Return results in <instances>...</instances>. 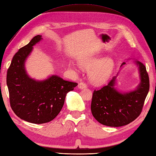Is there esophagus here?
Here are the masks:
<instances>
[{
    "mask_svg": "<svg viewBox=\"0 0 156 156\" xmlns=\"http://www.w3.org/2000/svg\"><path fill=\"white\" fill-rule=\"evenodd\" d=\"M86 87H87V85H86L83 82H80L78 84V87L79 89H83V88H85Z\"/></svg>",
    "mask_w": 156,
    "mask_h": 156,
    "instance_id": "34e87169",
    "label": "esophagus"
}]
</instances>
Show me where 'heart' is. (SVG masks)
Returning <instances> with one entry per match:
<instances>
[{
  "mask_svg": "<svg viewBox=\"0 0 156 156\" xmlns=\"http://www.w3.org/2000/svg\"><path fill=\"white\" fill-rule=\"evenodd\" d=\"M79 62L83 67H91L89 71V76L95 83L105 82L109 78L114 67L112 58L105 57L101 59L98 53H93L81 57Z\"/></svg>",
  "mask_w": 156,
  "mask_h": 156,
  "instance_id": "1",
  "label": "heart"
}]
</instances>
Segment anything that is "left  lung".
<instances>
[{"label": "left lung", "mask_w": 156, "mask_h": 156, "mask_svg": "<svg viewBox=\"0 0 156 156\" xmlns=\"http://www.w3.org/2000/svg\"><path fill=\"white\" fill-rule=\"evenodd\" d=\"M139 66L141 82L134 91L120 93L114 88L117 77L109 83L93 93L91 110L100 123L110 127H121L132 122L140 115L145 99L150 89V80L146 67L140 61ZM123 63L121 67L125 65Z\"/></svg>", "instance_id": "8db88e82"}]
</instances>
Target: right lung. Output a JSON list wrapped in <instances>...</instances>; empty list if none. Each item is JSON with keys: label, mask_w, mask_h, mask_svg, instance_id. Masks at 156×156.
<instances>
[{"label": "right lung", "mask_w": 156, "mask_h": 156, "mask_svg": "<svg viewBox=\"0 0 156 156\" xmlns=\"http://www.w3.org/2000/svg\"><path fill=\"white\" fill-rule=\"evenodd\" d=\"M41 39V35H37L20 48L14 55L6 75L10 105L14 113L20 119L35 124L54 119L64 105L67 93L77 85L57 75L40 81L29 77L25 61L33 47Z\"/></svg>", "instance_id": "1"}]
</instances>
